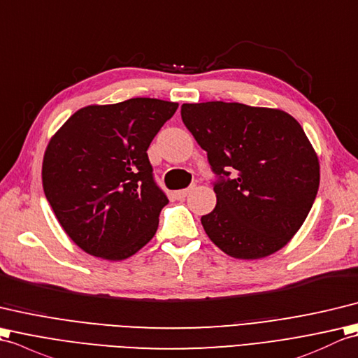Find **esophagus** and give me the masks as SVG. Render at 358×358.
<instances>
[{"instance_id": "1", "label": "esophagus", "mask_w": 358, "mask_h": 358, "mask_svg": "<svg viewBox=\"0 0 358 358\" xmlns=\"http://www.w3.org/2000/svg\"><path fill=\"white\" fill-rule=\"evenodd\" d=\"M194 188H196V184H192L188 188H184V189H180V192H178L176 197H179V199H184V197H187L189 193H192Z\"/></svg>"}]
</instances>
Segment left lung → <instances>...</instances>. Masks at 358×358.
I'll use <instances>...</instances> for the list:
<instances>
[{"instance_id": "obj_1", "label": "left lung", "mask_w": 358, "mask_h": 358, "mask_svg": "<svg viewBox=\"0 0 358 358\" xmlns=\"http://www.w3.org/2000/svg\"><path fill=\"white\" fill-rule=\"evenodd\" d=\"M180 116L206 152L217 203L201 217L228 256L262 259L299 231L315 201L319 159L282 110L239 102L184 104Z\"/></svg>"}]
</instances>
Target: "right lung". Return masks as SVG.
I'll use <instances>...</instances> for the list:
<instances>
[{
	"label": "right lung",
	"instance_id": "right-lung-1",
	"mask_svg": "<svg viewBox=\"0 0 358 358\" xmlns=\"http://www.w3.org/2000/svg\"><path fill=\"white\" fill-rule=\"evenodd\" d=\"M176 102L131 98L78 110L45 150L43 187L79 248L122 260L152 241L169 203L147 150Z\"/></svg>",
	"mask_w": 358,
	"mask_h": 358
}]
</instances>
